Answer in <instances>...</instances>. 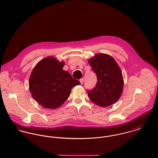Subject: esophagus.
<instances>
[{
  "label": "esophagus",
  "instance_id": "1",
  "mask_svg": "<svg viewBox=\"0 0 158 158\" xmlns=\"http://www.w3.org/2000/svg\"><path fill=\"white\" fill-rule=\"evenodd\" d=\"M80 83L82 85V84H83V82H84V78H81L80 80Z\"/></svg>",
  "mask_w": 158,
  "mask_h": 158
}]
</instances>
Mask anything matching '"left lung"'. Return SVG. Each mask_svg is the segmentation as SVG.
Listing matches in <instances>:
<instances>
[{
    "label": "left lung",
    "mask_w": 158,
    "mask_h": 158,
    "mask_svg": "<svg viewBox=\"0 0 158 158\" xmlns=\"http://www.w3.org/2000/svg\"><path fill=\"white\" fill-rule=\"evenodd\" d=\"M92 70L97 78L96 86L88 90L90 100L102 107L115 103L123 90V79L121 70L111 56L98 54L89 60Z\"/></svg>",
    "instance_id": "8db88e82"
}]
</instances>
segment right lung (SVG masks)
I'll list each match as a JSON object with an SVG mask.
<instances>
[{
    "label": "right lung",
    "mask_w": 158,
    "mask_h": 158,
    "mask_svg": "<svg viewBox=\"0 0 158 158\" xmlns=\"http://www.w3.org/2000/svg\"><path fill=\"white\" fill-rule=\"evenodd\" d=\"M64 62L48 56L33 69L29 79V89L33 98L43 107L56 109L68 99L73 87L80 85L78 80L63 70Z\"/></svg>",
    "instance_id": "right-lung-1"
}]
</instances>
